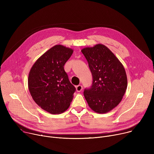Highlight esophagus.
Returning <instances> with one entry per match:
<instances>
[{
  "mask_svg": "<svg viewBox=\"0 0 154 154\" xmlns=\"http://www.w3.org/2000/svg\"><path fill=\"white\" fill-rule=\"evenodd\" d=\"M82 89H83V87H82V86L81 85H79L76 86V90H77V92L81 91L82 90Z\"/></svg>",
  "mask_w": 154,
  "mask_h": 154,
  "instance_id": "1",
  "label": "esophagus"
}]
</instances>
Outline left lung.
I'll use <instances>...</instances> for the list:
<instances>
[{
  "instance_id": "obj_1",
  "label": "left lung",
  "mask_w": 154,
  "mask_h": 154,
  "mask_svg": "<svg viewBox=\"0 0 154 154\" xmlns=\"http://www.w3.org/2000/svg\"><path fill=\"white\" fill-rule=\"evenodd\" d=\"M93 75V84L83 94L90 108L106 113L122 100L127 87L124 66L106 46L97 44L82 49Z\"/></svg>"
}]
</instances>
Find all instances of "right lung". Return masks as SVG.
<instances>
[{"label": "right lung", "instance_id": "right-lung-1", "mask_svg": "<svg viewBox=\"0 0 154 154\" xmlns=\"http://www.w3.org/2000/svg\"><path fill=\"white\" fill-rule=\"evenodd\" d=\"M72 49L55 45L43 54L29 72L28 86L35 102L51 114H60L69 107L75 88L69 80L64 65Z\"/></svg>", "mask_w": 154, "mask_h": 154}]
</instances>
